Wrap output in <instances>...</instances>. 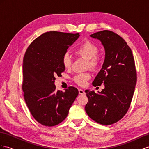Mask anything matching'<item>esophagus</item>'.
<instances>
[{"label": "esophagus", "mask_w": 149, "mask_h": 149, "mask_svg": "<svg viewBox=\"0 0 149 149\" xmlns=\"http://www.w3.org/2000/svg\"><path fill=\"white\" fill-rule=\"evenodd\" d=\"M79 93L80 94H85L84 91L82 89H79Z\"/></svg>", "instance_id": "34e87169"}]
</instances>
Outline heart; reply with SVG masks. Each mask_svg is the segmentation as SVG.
Segmentation results:
<instances>
[{
    "label": "heart",
    "instance_id": "1",
    "mask_svg": "<svg viewBox=\"0 0 149 149\" xmlns=\"http://www.w3.org/2000/svg\"><path fill=\"white\" fill-rule=\"evenodd\" d=\"M99 49L96 45L92 42L87 41L80 45L74 50L75 55L87 60V67L91 70H96L101 64V58L97 53ZM62 63L65 68H70L72 66V58L68 53H65L62 56ZM91 78L89 73H81L76 75L74 81L79 86H84L87 81Z\"/></svg>",
    "mask_w": 149,
    "mask_h": 149
}]
</instances>
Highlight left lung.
Returning <instances> with one entry per match:
<instances>
[{"instance_id":"obj_1","label":"left lung","mask_w":149,"mask_h":149,"mask_svg":"<svg viewBox=\"0 0 149 149\" xmlns=\"http://www.w3.org/2000/svg\"><path fill=\"white\" fill-rule=\"evenodd\" d=\"M101 41L105 60L93 82L94 87L104 84L101 92L86 90L88 102L85 109L97 123L112 125L120 120L130 106L136 82L135 60L131 48L123 38L109 30L90 35Z\"/></svg>"}]
</instances>
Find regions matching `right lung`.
Listing matches in <instances>:
<instances>
[{
    "instance_id": "obj_1",
    "label": "right lung",
    "mask_w": 149,
    "mask_h": 149,
    "mask_svg": "<svg viewBox=\"0 0 149 149\" xmlns=\"http://www.w3.org/2000/svg\"><path fill=\"white\" fill-rule=\"evenodd\" d=\"M72 34L49 31L42 34L26 51L22 65V89L33 118L46 127L60 123L79 94L78 89L68 87L56 91L55 77L65 70L62 56L79 37Z\"/></svg>"
}]
</instances>
